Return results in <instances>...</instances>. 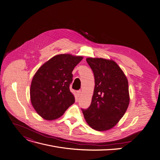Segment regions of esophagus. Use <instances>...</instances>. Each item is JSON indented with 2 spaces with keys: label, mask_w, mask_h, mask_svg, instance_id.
<instances>
[{
  "label": "esophagus",
  "mask_w": 160,
  "mask_h": 160,
  "mask_svg": "<svg viewBox=\"0 0 160 160\" xmlns=\"http://www.w3.org/2000/svg\"><path fill=\"white\" fill-rule=\"evenodd\" d=\"M81 91L80 90H78L77 92H76V94H77V96L78 97H80V95H81Z\"/></svg>",
  "instance_id": "34e87169"
}]
</instances>
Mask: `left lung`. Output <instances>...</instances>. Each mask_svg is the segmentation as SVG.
Listing matches in <instances>:
<instances>
[{
	"label": "left lung",
	"instance_id": "left-lung-1",
	"mask_svg": "<svg viewBox=\"0 0 160 160\" xmlns=\"http://www.w3.org/2000/svg\"><path fill=\"white\" fill-rule=\"evenodd\" d=\"M95 88L90 107L82 109L89 126L103 131L112 129L126 113L129 103L128 80L113 60L88 58Z\"/></svg>",
	"mask_w": 160,
	"mask_h": 160
}]
</instances>
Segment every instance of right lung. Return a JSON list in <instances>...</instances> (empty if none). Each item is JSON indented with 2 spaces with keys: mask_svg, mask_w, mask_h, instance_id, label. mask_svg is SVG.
<instances>
[{
  "mask_svg": "<svg viewBox=\"0 0 160 160\" xmlns=\"http://www.w3.org/2000/svg\"><path fill=\"white\" fill-rule=\"evenodd\" d=\"M82 56L59 54L46 61L34 75L30 88L31 104L36 112L47 120L63 115L74 102L69 86L72 72Z\"/></svg>",
  "mask_w": 160,
  "mask_h": 160,
  "instance_id": "right-lung-1",
  "label": "right lung"
}]
</instances>
